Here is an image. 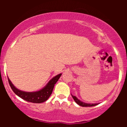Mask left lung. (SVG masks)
I'll return each mask as SVG.
<instances>
[{"label": "left lung", "instance_id": "obj_1", "mask_svg": "<svg viewBox=\"0 0 127 127\" xmlns=\"http://www.w3.org/2000/svg\"><path fill=\"white\" fill-rule=\"evenodd\" d=\"M72 96L73 99H74V100L75 101V103L77 104L82 106V107H92V106H96V105L98 104H88V103H83V102H82L81 101L78 99L77 98V97L75 96L72 95Z\"/></svg>", "mask_w": 127, "mask_h": 127}]
</instances>
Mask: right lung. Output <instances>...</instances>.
<instances>
[{
    "mask_svg": "<svg viewBox=\"0 0 127 127\" xmlns=\"http://www.w3.org/2000/svg\"><path fill=\"white\" fill-rule=\"evenodd\" d=\"M61 75V74H60L54 77L53 79L50 80L49 82L44 88L40 90L34 92H26L20 90L13 85L8 78V80L10 87L16 95L28 102H31L33 103H41L47 101L50 96L53 92L55 84L57 82Z\"/></svg>",
    "mask_w": 127,
    "mask_h": 127,
    "instance_id": "1",
    "label": "right lung"
}]
</instances>
